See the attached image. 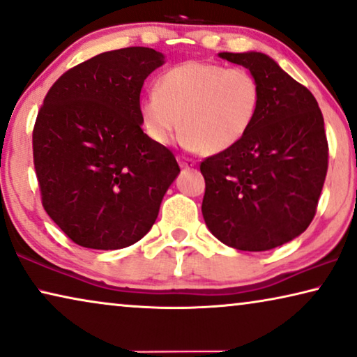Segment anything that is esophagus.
Wrapping results in <instances>:
<instances>
[{
  "instance_id": "34e87169",
  "label": "esophagus",
  "mask_w": 357,
  "mask_h": 357,
  "mask_svg": "<svg viewBox=\"0 0 357 357\" xmlns=\"http://www.w3.org/2000/svg\"><path fill=\"white\" fill-rule=\"evenodd\" d=\"M177 161H178V164H180V167H183V169H190V167L195 166L193 159L185 158V156H177Z\"/></svg>"
}]
</instances>
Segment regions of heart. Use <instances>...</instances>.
Segmentation results:
<instances>
[{
  "mask_svg": "<svg viewBox=\"0 0 357 357\" xmlns=\"http://www.w3.org/2000/svg\"><path fill=\"white\" fill-rule=\"evenodd\" d=\"M261 100V84L250 70L188 61L159 79L156 90L143 96L140 112L156 143H170L180 128L185 148L217 154L250 133Z\"/></svg>",
  "mask_w": 357,
  "mask_h": 357,
  "instance_id": "heart-1",
  "label": "heart"
}]
</instances>
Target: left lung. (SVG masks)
Instances as JSON below:
<instances>
[{
    "instance_id": "obj_1",
    "label": "left lung",
    "mask_w": 357,
    "mask_h": 357,
    "mask_svg": "<svg viewBox=\"0 0 357 357\" xmlns=\"http://www.w3.org/2000/svg\"><path fill=\"white\" fill-rule=\"evenodd\" d=\"M259 80L261 109L243 140L201 162L203 217L217 240L267 251L311 224L328 167V143L316 98L262 53H219Z\"/></svg>"
}]
</instances>
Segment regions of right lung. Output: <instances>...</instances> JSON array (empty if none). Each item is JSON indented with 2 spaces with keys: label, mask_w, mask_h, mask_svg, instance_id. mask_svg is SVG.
Returning <instances> with one entry per match:
<instances>
[{
  "label": "right lung",
  "mask_w": 357,
  "mask_h": 357,
  "mask_svg": "<svg viewBox=\"0 0 357 357\" xmlns=\"http://www.w3.org/2000/svg\"><path fill=\"white\" fill-rule=\"evenodd\" d=\"M162 53L130 46L72 67L46 93L33 127L41 204L69 238L91 250L142 240L180 172L142 130L144 79Z\"/></svg>",
  "instance_id": "add662e5"
}]
</instances>
